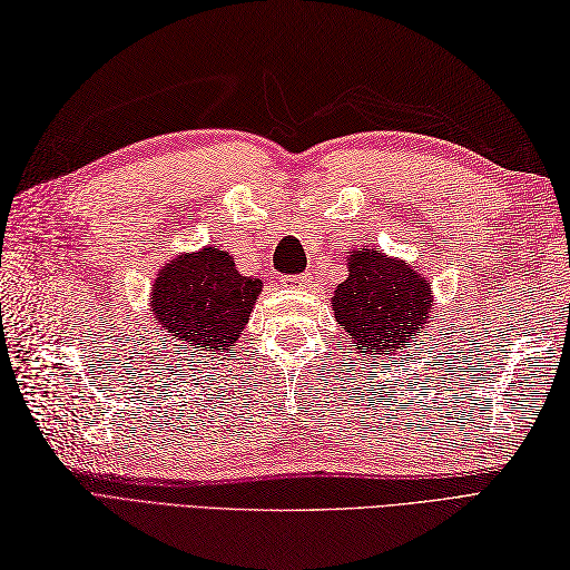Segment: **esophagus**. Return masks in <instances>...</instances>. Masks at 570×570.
<instances>
[{
  "mask_svg": "<svg viewBox=\"0 0 570 570\" xmlns=\"http://www.w3.org/2000/svg\"><path fill=\"white\" fill-rule=\"evenodd\" d=\"M312 281H314V275L312 273H302V275H285L283 277V285L285 287H293V289H304L307 285H312Z\"/></svg>",
  "mask_w": 570,
  "mask_h": 570,
  "instance_id": "34e87169",
  "label": "esophagus"
}]
</instances>
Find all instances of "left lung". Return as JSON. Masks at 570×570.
<instances>
[{"instance_id":"1","label":"left lung","mask_w":570,"mask_h":570,"mask_svg":"<svg viewBox=\"0 0 570 570\" xmlns=\"http://www.w3.org/2000/svg\"><path fill=\"white\" fill-rule=\"evenodd\" d=\"M351 273L333 293L331 307L348 338L367 360L411 348L425 333L433 293L421 273L372 248L351 252Z\"/></svg>"}]
</instances>
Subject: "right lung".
<instances>
[{"label":"right lung","instance_id":"right-lung-1","mask_svg":"<svg viewBox=\"0 0 570 570\" xmlns=\"http://www.w3.org/2000/svg\"><path fill=\"white\" fill-rule=\"evenodd\" d=\"M261 285L258 277H246L234 268L227 252L207 246L161 268L151 293V312L166 331L164 336L190 348L225 353L248 324Z\"/></svg>","mask_w":570,"mask_h":570}]
</instances>
